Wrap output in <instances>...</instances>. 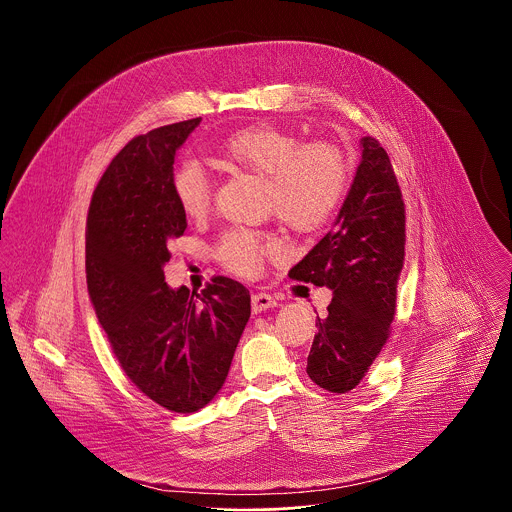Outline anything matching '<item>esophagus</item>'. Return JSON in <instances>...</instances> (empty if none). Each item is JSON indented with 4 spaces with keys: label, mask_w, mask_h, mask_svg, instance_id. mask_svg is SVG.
<instances>
[{
    "label": "esophagus",
    "mask_w": 512,
    "mask_h": 512,
    "mask_svg": "<svg viewBox=\"0 0 512 512\" xmlns=\"http://www.w3.org/2000/svg\"><path fill=\"white\" fill-rule=\"evenodd\" d=\"M278 305V301H276V297H272L270 293H254L252 295V311L254 313H262V311H266V309H272V307H276Z\"/></svg>",
    "instance_id": "1"
}]
</instances>
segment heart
Instances as JSON below:
<instances>
[{
  "mask_svg": "<svg viewBox=\"0 0 512 512\" xmlns=\"http://www.w3.org/2000/svg\"><path fill=\"white\" fill-rule=\"evenodd\" d=\"M219 157L234 167L266 177L268 209L295 230H315L337 209L347 167L337 147L301 140L274 124H252L226 136ZM175 203L189 219H201L213 203V179L197 161H183L171 175ZM278 248L276 238L250 228H230L217 246L220 262L240 274L260 270L266 254Z\"/></svg>",
  "mask_w": 512,
  "mask_h": 512,
  "instance_id": "obj_1",
  "label": "heart"
}]
</instances>
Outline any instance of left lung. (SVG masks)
<instances>
[{
    "mask_svg": "<svg viewBox=\"0 0 512 512\" xmlns=\"http://www.w3.org/2000/svg\"><path fill=\"white\" fill-rule=\"evenodd\" d=\"M351 191L333 228L290 270V278L327 286L333 299L317 315L307 374L337 394L353 390L384 347L404 266L406 213L384 147L366 136Z\"/></svg>",
    "mask_w": 512,
    "mask_h": 512,
    "instance_id": "8db88e82",
    "label": "left lung"
}]
</instances>
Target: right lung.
<instances>
[{
    "mask_svg": "<svg viewBox=\"0 0 512 512\" xmlns=\"http://www.w3.org/2000/svg\"><path fill=\"white\" fill-rule=\"evenodd\" d=\"M201 118L134 138L98 181L86 219V284L128 378L177 414L222 388L250 319V293L217 276L201 293L165 282L169 242L187 228L171 193L177 149Z\"/></svg>",
    "mask_w": 512,
    "mask_h": 512,
    "instance_id": "1",
    "label": "right lung"
}]
</instances>
